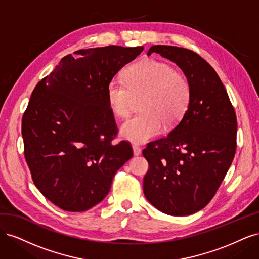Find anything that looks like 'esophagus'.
<instances>
[{
	"label": "esophagus",
	"instance_id": "obj_1",
	"mask_svg": "<svg viewBox=\"0 0 259 259\" xmlns=\"http://www.w3.org/2000/svg\"><path fill=\"white\" fill-rule=\"evenodd\" d=\"M133 152H134V155H139L142 153V149H140L137 145H133Z\"/></svg>",
	"mask_w": 259,
	"mask_h": 259
}]
</instances>
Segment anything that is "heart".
I'll return each instance as SVG.
<instances>
[{"label":"heart","mask_w":259,"mask_h":259,"mask_svg":"<svg viewBox=\"0 0 259 259\" xmlns=\"http://www.w3.org/2000/svg\"><path fill=\"white\" fill-rule=\"evenodd\" d=\"M123 81L112 79L107 85V99L111 111L119 117L132 112L135 99L143 97V113L122 125L121 134L132 143L143 144L159 135L166 126L183 119L191 101V85L167 62L148 58L131 65Z\"/></svg>","instance_id":"1"}]
</instances>
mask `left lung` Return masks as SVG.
<instances>
[{
  "mask_svg": "<svg viewBox=\"0 0 259 259\" xmlns=\"http://www.w3.org/2000/svg\"><path fill=\"white\" fill-rule=\"evenodd\" d=\"M183 70L191 85V101L184 117L166 137L149 143L143 154L149 163L144 193L167 215L197 213L213 199L237 150V115L218 74L190 50L151 46Z\"/></svg>",
  "mask_w": 259,
  "mask_h": 259,
  "instance_id": "obj_1",
  "label": "left lung"
}]
</instances>
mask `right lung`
<instances>
[{"instance_id": "1", "label": "right lung", "mask_w": 259, "mask_h": 259, "mask_svg": "<svg viewBox=\"0 0 259 259\" xmlns=\"http://www.w3.org/2000/svg\"><path fill=\"white\" fill-rule=\"evenodd\" d=\"M143 46H105L67 55L38 82L22 116L25 158L34 185L53 204L84 211L109 193L116 170L133 156L117 134L107 85Z\"/></svg>"}]
</instances>
